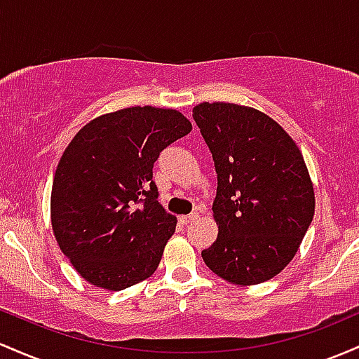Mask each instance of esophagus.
Returning a JSON list of instances; mask_svg holds the SVG:
<instances>
[{
  "instance_id": "1",
  "label": "esophagus",
  "mask_w": 359,
  "mask_h": 359,
  "mask_svg": "<svg viewBox=\"0 0 359 359\" xmlns=\"http://www.w3.org/2000/svg\"><path fill=\"white\" fill-rule=\"evenodd\" d=\"M195 219H198V213H193V212H191V213H188V215H181V217H180V222L187 225V224L193 222V220H195Z\"/></svg>"
}]
</instances>
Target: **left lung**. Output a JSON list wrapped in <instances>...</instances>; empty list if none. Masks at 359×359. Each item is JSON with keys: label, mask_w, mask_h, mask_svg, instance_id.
Listing matches in <instances>:
<instances>
[{"label": "left lung", "mask_w": 359, "mask_h": 359, "mask_svg": "<svg viewBox=\"0 0 359 359\" xmlns=\"http://www.w3.org/2000/svg\"><path fill=\"white\" fill-rule=\"evenodd\" d=\"M193 118L217 172L219 236L201 257L231 283H263L293 259L313 219L304 156L275 120L251 107L200 103Z\"/></svg>", "instance_id": "1"}]
</instances>
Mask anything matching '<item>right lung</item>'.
Here are the masks:
<instances>
[{
  "instance_id": "right-lung-1",
  "label": "right lung",
  "mask_w": 359,
  "mask_h": 359,
  "mask_svg": "<svg viewBox=\"0 0 359 359\" xmlns=\"http://www.w3.org/2000/svg\"><path fill=\"white\" fill-rule=\"evenodd\" d=\"M190 132L180 111L132 107L91 120L66 147L52 183V231L91 285L118 292L158 269L176 217L158 201L152 168Z\"/></svg>"
}]
</instances>
